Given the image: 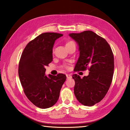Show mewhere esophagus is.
Segmentation results:
<instances>
[{
  "instance_id": "esophagus-1",
  "label": "esophagus",
  "mask_w": 130,
  "mask_h": 130,
  "mask_svg": "<svg viewBox=\"0 0 130 130\" xmlns=\"http://www.w3.org/2000/svg\"><path fill=\"white\" fill-rule=\"evenodd\" d=\"M66 76H67V77L68 78H71L72 77V76L70 75V74H66Z\"/></svg>"
}]
</instances>
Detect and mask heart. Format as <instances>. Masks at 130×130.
<instances>
[{"instance_id": "heart-1", "label": "heart", "mask_w": 130, "mask_h": 130, "mask_svg": "<svg viewBox=\"0 0 130 130\" xmlns=\"http://www.w3.org/2000/svg\"><path fill=\"white\" fill-rule=\"evenodd\" d=\"M72 43H74L73 42H72V41H69V42H67V43H66V47H67V46L70 45V44H72ZM67 68H68V67H67Z\"/></svg>"}]
</instances>
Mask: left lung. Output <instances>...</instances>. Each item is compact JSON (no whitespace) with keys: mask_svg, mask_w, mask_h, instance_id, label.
Segmentation results:
<instances>
[{"mask_svg":"<svg viewBox=\"0 0 130 130\" xmlns=\"http://www.w3.org/2000/svg\"><path fill=\"white\" fill-rule=\"evenodd\" d=\"M69 36L78 44L80 56L74 70H89L88 76L81 78L77 74L72 77L75 81L74 93L79 102L92 106L106 95L112 80L114 57L108 43L92 31Z\"/></svg>","mask_w":130,"mask_h":130,"instance_id":"8db88e82","label":"left lung"}]
</instances>
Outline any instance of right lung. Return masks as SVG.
I'll list each match as a JSON object with an SVG mask.
<instances>
[{"instance_id":"add662e5","label":"right lung","mask_w":130,"mask_h":130,"mask_svg":"<svg viewBox=\"0 0 130 130\" xmlns=\"http://www.w3.org/2000/svg\"><path fill=\"white\" fill-rule=\"evenodd\" d=\"M62 34L45 32L26 45L19 61L18 74L26 96L32 104L40 108L52 107L60 96L65 74L45 75L46 66L53 61L55 41Z\"/></svg>"}]
</instances>
